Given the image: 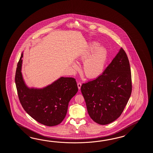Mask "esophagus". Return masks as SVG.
<instances>
[{
	"label": "esophagus",
	"mask_w": 153,
	"mask_h": 153,
	"mask_svg": "<svg viewBox=\"0 0 153 153\" xmlns=\"http://www.w3.org/2000/svg\"><path fill=\"white\" fill-rule=\"evenodd\" d=\"M77 85H78V88H79V90H80V88H81V82H78V84H77Z\"/></svg>",
	"instance_id": "esophagus-1"
}]
</instances>
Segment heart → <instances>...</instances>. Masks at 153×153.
I'll return each instance as SVG.
<instances>
[{"mask_svg":"<svg viewBox=\"0 0 153 153\" xmlns=\"http://www.w3.org/2000/svg\"><path fill=\"white\" fill-rule=\"evenodd\" d=\"M108 59V52L104 48H100L97 42H92L79 56L78 60L85 62L83 65L82 71L86 78H97L104 71ZM73 68L77 70L76 64H73Z\"/></svg>","mask_w":153,"mask_h":153,"instance_id":"b5f03b06","label":"heart"}]
</instances>
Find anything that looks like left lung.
Here are the masks:
<instances>
[{"label":"left lung","instance_id":"8db88e82","mask_svg":"<svg viewBox=\"0 0 153 153\" xmlns=\"http://www.w3.org/2000/svg\"><path fill=\"white\" fill-rule=\"evenodd\" d=\"M130 62L120 49L103 74L82 85L88 113L100 125L110 124L122 114L132 92Z\"/></svg>","mask_w":153,"mask_h":153}]
</instances>
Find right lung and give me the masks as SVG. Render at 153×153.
<instances>
[{"instance_id": "right-lung-1", "label": "right lung", "mask_w": 153, "mask_h": 153, "mask_svg": "<svg viewBox=\"0 0 153 153\" xmlns=\"http://www.w3.org/2000/svg\"><path fill=\"white\" fill-rule=\"evenodd\" d=\"M21 56L17 65L15 83L24 110L39 123L48 126L60 124L65 119L70 100L78 91L75 79L61 77L42 89L29 88L23 81Z\"/></svg>"}]
</instances>
